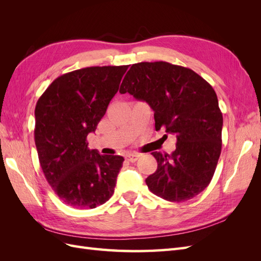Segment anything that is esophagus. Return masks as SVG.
Returning a JSON list of instances; mask_svg holds the SVG:
<instances>
[{"label": "esophagus", "mask_w": 261, "mask_h": 261, "mask_svg": "<svg viewBox=\"0 0 261 261\" xmlns=\"http://www.w3.org/2000/svg\"><path fill=\"white\" fill-rule=\"evenodd\" d=\"M139 156H140V154H137V153H128L127 155H126V159L130 162H135L139 159Z\"/></svg>", "instance_id": "obj_1"}]
</instances>
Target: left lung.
<instances>
[{
  "label": "left lung",
  "instance_id": "obj_1",
  "mask_svg": "<svg viewBox=\"0 0 261 261\" xmlns=\"http://www.w3.org/2000/svg\"><path fill=\"white\" fill-rule=\"evenodd\" d=\"M121 93L146 101L154 112L155 129L176 136L172 154L152 152L156 171L146 178L154 195L172 202L201 193L212 179L222 147L223 117L216 91L194 70L168 62L133 64Z\"/></svg>",
  "mask_w": 261,
  "mask_h": 261
}]
</instances>
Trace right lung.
<instances>
[{"instance_id": "right-lung-1", "label": "right lung", "mask_w": 261, "mask_h": 261, "mask_svg": "<svg viewBox=\"0 0 261 261\" xmlns=\"http://www.w3.org/2000/svg\"><path fill=\"white\" fill-rule=\"evenodd\" d=\"M128 65L93 66L55 80L39 98L35 143L43 174L59 198L77 209H93L114 193L124 158L90 150L97 128Z\"/></svg>"}]
</instances>
